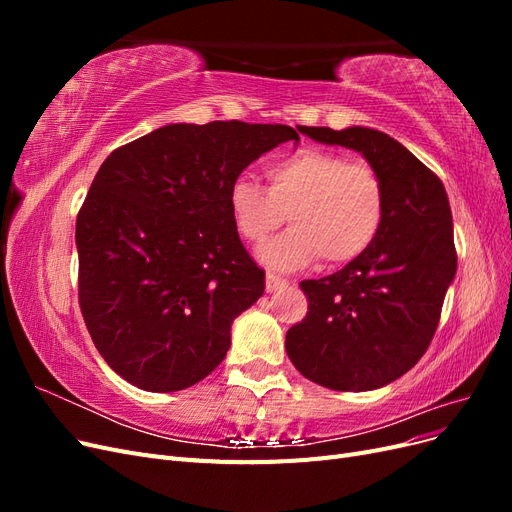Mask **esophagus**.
Wrapping results in <instances>:
<instances>
[{"instance_id": "esophagus-1", "label": "esophagus", "mask_w": 512, "mask_h": 512, "mask_svg": "<svg viewBox=\"0 0 512 512\" xmlns=\"http://www.w3.org/2000/svg\"><path fill=\"white\" fill-rule=\"evenodd\" d=\"M282 286H286V280H284V277L275 275V273H267V292H273V290L282 288Z\"/></svg>"}]
</instances>
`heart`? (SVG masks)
<instances>
[{
    "label": "heart",
    "mask_w": 512,
    "mask_h": 512,
    "mask_svg": "<svg viewBox=\"0 0 512 512\" xmlns=\"http://www.w3.org/2000/svg\"><path fill=\"white\" fill-rule=\"evenodd\" d=\"M265 177L267 188L247 177L232 181L228 207L247 243L267 241L290 220L288 232L258 250L267 267L297 271L318 258L329 267H344L378 239L386 190L374 166L305 147L269 160Z\"/></svg>",
    "instance_id": "b5f03b06"
}]
</instances>
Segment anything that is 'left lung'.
I'll use <instances>...</instances> for the list:
<instances>
[{
    "label": "left lung",
    "instance_id": "obj_1",
    "mask_svg": "<svg viewBox=\"0 0 512 512\" xmlns=\"http://www.w3.org/2000/svg\"><path fill=\"white\" fill-rule=\"evenodd\" d=\"M363 153L386 190L380 235L342 271L301 282L307 316L286 333L301 374L333 391H371L404 376L429 348L457 271L453 215L436 173L389 134L303 128Z\"/></svg>",
    "mask_w": 512,
    "mask_h": 512
}]
</instances>
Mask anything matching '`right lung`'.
Listing matches in <instances>:
<instances>
[{"label":"right lung","instance_id":"1","mask_svg":"<svg viewBox=\"0 0 512 512\" xmlns=\"http://www.w3.org/2000/svg\"><path fill=\"white\" fill-rule=\"evenodd\" d=\"M286 141L299 133L282 123H170L104 160L76 218L79 305L123 380L173 393L224 361L232 320L265 292L228 192Z\"/></svg>","mask_w":512,"mask_h":512}]
</instances>
